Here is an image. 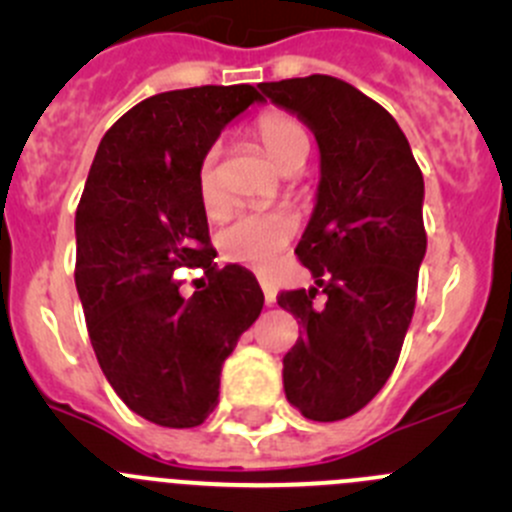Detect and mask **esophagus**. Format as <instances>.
<instances>
[{
  "label": "esophagus",
  "mask_w": 512,
  "mask_h": 512,
  "mask_svg": "<svg viewBox=\"0 0 512 512\" xmlns=\"http://www.w3.org/2000/svg\"><path fill=\"white\" fill-rule=\"evenodd\" d=\"M262 292H265V304L267 307H272V304L277 302V289L272 285H267V282H262Z\"/></svg>",
  "instance_id": "34e87169"
}]
</instances>
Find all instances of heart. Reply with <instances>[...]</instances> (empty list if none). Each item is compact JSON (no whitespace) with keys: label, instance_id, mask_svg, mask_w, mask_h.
<instances>
[{"label":"heart","instance_id":"obj_1","mask_svg":"<svg viewBox=\"0 0 512 512\" xmlns=\"http://www.w3.org/2000/svg\"><path fill=\"white\" fill-rule=\"evenodd\" d=\"M255 136L260 141L267 158L287 173L297 163H304L309 156V136L299 121L285 113H265L257 121ZM220 148L213 146L205 151L198 165V200L200 208L215 218L227 208V195L220 178ZM297 223L289 213L272 210V213H242L225 225L218 235V247L225 260L240 265L267 270L292 240Z\"/></svg>","mask_w":512,"mask_h":512}]
</instances>
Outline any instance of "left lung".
<instances>
[{"label": "left lung", "instance_id": "1", "mask_svg": "<svg viewBox=\"0 0 512 512\" xmlns=\"http://www.w3.org/2000/svg\"><path fill=\"white\" fill-rule=\"evenodd\" d=\"M319 146L317 203L297 245L307 292L277 304L302 324L282 359L287 401L304 418L339 421L364 409L399 361L426 255L423 175L386 108L334 76L260 84ZM322 286L328 304H311Z\"/></svg>", "mask_w": 512, "mask_h": 512}]
</instances>
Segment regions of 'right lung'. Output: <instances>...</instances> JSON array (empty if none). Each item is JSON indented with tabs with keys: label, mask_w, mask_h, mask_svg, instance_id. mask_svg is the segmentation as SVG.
Returning a JSON list of instances; mask_svg holds the SVG:
<instances>
[{
	"label": "right lung",
	"mask_w": 512,
	"mask_h": 512,
	"mask_svg": "<svg viewBox=\"0 0 512 512\" xmlns=\"http://www.w3.org/2000/svg\"><path fill=\"white\" fill-rule=\"evenodd\" d=\"M265 98L250 84L156 94L98 146L76 210V292L91 347L123 404L165 428H193L218 404L220 371L262 312L245 267H210L198 165L220 131ZM178 266H203L190 300Z\"/></svg>",
	"instance_id": "add662e5"
}]
</instances>
